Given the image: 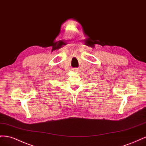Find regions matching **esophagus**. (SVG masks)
<instances>
[{"label":"esophagus","mask_w":146,"mask_h":146,"mask_svg":"<svg viewBox=\"0 0 146 146\" xmlns=\"http://www.w3.org/2000/svg\"><path fill=\"white\" fill-rule=\"evenodd\" d=\"M74 71H75V72H77V71H78V70H77V69H74Z\"/></svg>","instance_id":"1"}]
</instances>
